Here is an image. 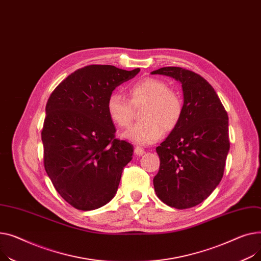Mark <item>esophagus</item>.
<instances>
[{
    "instance_id": "obj_1",
    "label": "esophagus",
    "mask_w": 261,
    "mask_h": 261,
    "mask_svg": "<svg viewBox=\"0 0 261 261\" xmlns=\"http://www.w3.org/2000/svg\"><path fill=\"white\" fill-rule=\"evenodd\" d=\"M135 154L137 156H142V155L145 154V150L142 147H140V146H136L135 147Z\"/></svg>"
}]
</instances>
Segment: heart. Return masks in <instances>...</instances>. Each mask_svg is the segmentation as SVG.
I'll return each instance as SVG.
<instances>
[{
  "mask_svg": "<svg viewBox=\"0 0 261 261\" xmlns=\"http://www.w3.org/2000/svg\"><path fill=\"white\" fill-rule=\"evenodd\" d=\"M128 100L118 94H112L106 103L110 118L120 127H127L133 121L134 107L145 104L142 123L128 128L123 137L141 145L158 141L164 132L173 130L182 116L180 97L168 89V85L155 78H144L128 87Z\"/></svg>",
  "mask_w": 261,
  "mask_h": 261,
  "instance_id": "b5f03b06",
  "label": "heart"
}]
</instances>
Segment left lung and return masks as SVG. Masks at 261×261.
<instances>
[{
	"instance_id": "obj_1",
	"label": "left lung",
	"mask_w": 261,
	"mask_h": 261,
	"mask_svg": "<svg viewBox=\"0 0 261 261\" xmlns=\"http://www.w3.org/2000/svg\"><path fill=\"white\" fill-rule=\"evenodd\" d=\"M150 73L171 76L183 91L179 123L156 147L160 167L154 178L155 192L172 207H193L222 179L229 150L228 117L215 89L198 73L181 67Z\"/></svg>"
}]
</instances>
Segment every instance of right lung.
<instances>
[{
    "label": "right lung",
    "instance_id": "1",
    "mask_svg": "<svg viewBox=\"0 0 261 261\" xmlns=\"http://www.w3.org/2000/svg\"><path fill=\"white\" fill-rule=\"evenodd\" d=\"M139 71L85 66L61 82L46 104L44 167L57 192L75 208H99L117 193L134 149L115 138L106 103L117 86Z\"/></svg>",
    "mask_w": 261,
    "mask_h": 261
}]
</instances>
